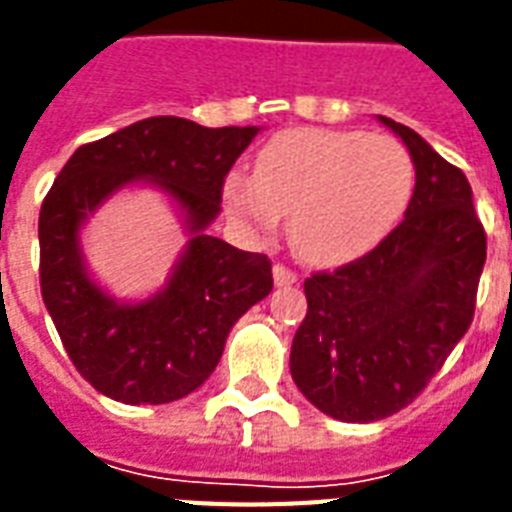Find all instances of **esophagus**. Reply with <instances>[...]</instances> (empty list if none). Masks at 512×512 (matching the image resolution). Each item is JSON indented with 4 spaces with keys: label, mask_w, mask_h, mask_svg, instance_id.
I'll return each mask as SVG.
<instances>
[{
    "label": "esophagus",
    "mask_w": 512,
    "mask_h": 512,
    "mask_svg": "<svg viewBox=\"0 0 512 512\" xmlns=\"http://www.w3.org/2000/svg\"><path fill=\"white\" fill-rule=\"evenodd\" d=\"M273 281L279 284V287H289V284H295L297 273L292 268H287L284 263L273 265Z\"/></svg>",
    "instance_id": "1"
}]
</instances>
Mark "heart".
<instances>
[{
  "mask_svg": "<svg viewBox=\"0 0 512 512\" xmlns=\"http://www.w3.org/2000/svg\"><path fill=\"white\" fill-rule=\"evenodd\" d=\"M412 191V159L390 135L289 130L260 151L255 175L231 172L225 204L241 223L289 239L308 263H345L388 233Z\"/></svg>",
  "mask_w": 512,
  "mask_h": 512,
  "instance_id": "heart-1",
  "label": "heart"
}]
</instances>
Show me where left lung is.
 <instances>
[{
	"label": "left lung",
	"instance_id": "1",
	"mask_svg": "<svg viewBox=\"0 0 512 512\" xmlns=\"http://www.w3.org/2000/svg\"><path fill=\"white\" fill-rule=\"evenodd\" d=\"M380 122L414 162L404 220L364 257L305 279L289 353L303 396L342 422L382 420L420 396L468 332L486 263L468 177L414 130Z\"/></svg>",
	"mask_w": 512,
	"mask_h": 512
}]
</instances>
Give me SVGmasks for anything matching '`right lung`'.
I'll return each mask as SVG.
<instances>
[{"label": "right lung", "instance_id": "right-lung-1", "mask_svg": "<svg viewBox=\"0 0 512 512\" xmlns=\"http://www.w3.org/2000/svg\"><path fill=\"white\" fill-rule=\"evenodd\" d=\"M257 132L151 116L79 146L55 177L39 212V287L68 358L103 396L138 406L193 393L215 372L233 324L273 289L268 257L207 233L225 177ZM138 179L178 201L192 241L162 293L119 304L89 279L78 228Z\"/></svg>", "mask_w": 512, "mask_h": 512}]
</instances>
